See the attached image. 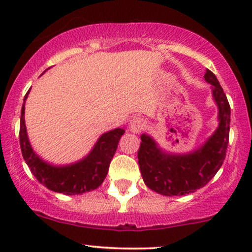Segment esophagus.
<instances>
[{"mask_svg":"<svg viewBox=\"0 0 252 252\" xmlns=\"http://www.w3.org/2000/svg\"><path fill=\"white\" fill-rule=\"evenodd\" d=\"M146 126H147L146 121L141 117H134L129 123L130 131L136 132V134H137V132H141L142 130L146 129Z\"/></svg>","mask_w":252,"mask_h":252,"instance_id":"esophagus-1","label":"esophagus"}]
</instances>
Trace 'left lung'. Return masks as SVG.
Instances as JSON below:
<instances>
[{
    "instance_id": "1",
    "label": "left lung",
    "mask_w": 252,
    "mask_h": 252,
    "mask_svg": "<svg viewBox=\"0 0 252 252\" xmlns=\"http://www.w3.org/2000/svg\"><path fill=\"white\" fill-rule=\"evenodd\" d=\"M205 80L212 85L218 106V128L199 148L187 154L164 152L149 135H141L137 158L144 184L162 195H186L209 182L225 160L230 134V104L218 79L206 70Z\"/></svg>"
}]
</instances>
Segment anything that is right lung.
Returning a JSON list of instances; mask_svg holds the SVG:
<instances>
[{"label":"right lung","instance_id":"1","mask_svg":"<svg viewBox=\"0 0 252 252\" xmlns=\"http://www.w3.org/2000/svg\"><path fill=\"white\" fill-rule=\"evenodd\" d=\"M31 89L26 94L20 120V147L26 163L36 180L53 192L66 195L83 194L96 189L108 174L110 162L116 152L120 138L126 130L116 128L98 138L91 152L82 160L66 166H54L42 160L32 148L25 123V103Z\"/></svg>","mask_w":252,"mask_h":252}]
</instances>
